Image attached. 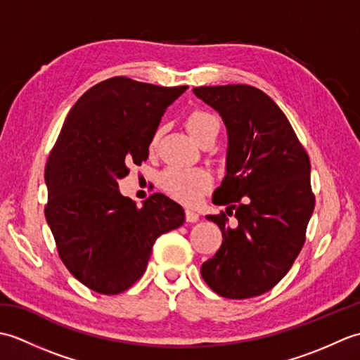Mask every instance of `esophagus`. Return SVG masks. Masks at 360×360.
I'll return each mask as SVG.
<instances>
[{"instance_id":"obj_1","label":"esophagus","mask_w":360,"mask_h":360,"mask_svg":"<svg viewBox=\"0 0 360 360\" xmlns=\"http://www.w3.org/2000/svg\"><path fill=\"white\" fill-rule=\"evenodd\" d=\"M198 219H200V215H198L196 212L186 210V221H187V223H196Z\"/></svg>"}]
</instances>
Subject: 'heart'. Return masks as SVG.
Here are the masks:
<instances>
[{"label":"heart","mask_w":360,"mask_h":360,"mask_svg":"<svg viewBox=\"0 0 360 360\" xmlns=\"http://www.w3.org/2000/svg\"><path fill=\"white\" fill-rule=\"evenodd\" d=\"M187 131L192 134L198 143H204L210 137L219 133V120L205 110H193L186 119ZM160 131L153 136L150 150L155 151L159 142ZM212 176L202 168H167L159 178V186L164 192L186 205H195L201 201V198L212 188Z\"/></svg>","instance_id":"1"}]
</instances>
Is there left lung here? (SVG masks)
I'll return each instance as SVG.
<instances>
[{
  "mask_svg": "<svg viewBox=\"0 0 360 360\" xmlns=\"http://www.w3.org/2000/svg\"><path fill=\"white\" fill-rule=\"evenodd\" d=\"M215 108L229 133L227 173L213 202L227 213L209 215L223 243L201 266L221 297L250 298L271 290L292 267L307 241L316 204L311 162L278 105L250 85L193 88ZM237 221L228 224L226 215Z\"/></svg>",
  "mask_w": 360,
  "mask_h": 360,
  "instance_id": "obj_1",
  "label": "left lung"
}]
</instances>
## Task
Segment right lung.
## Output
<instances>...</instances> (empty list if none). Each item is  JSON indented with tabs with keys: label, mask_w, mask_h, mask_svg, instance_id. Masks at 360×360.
I'll list each match as a JSON object with an SVG mask.
<instances>
[{
	"label": "right lung",
	"mask_w": 360,
	"mask_h": 360,
	"mask_svg": "<svg viewBox=\"0 0 360 360\" xmlns=\"http://www.w3.org/2000/svg\"><path fill=\"white\" fill-rule=\"evenodd\" d=\"M186 89L128 77L97 83L75 102L49 153L46 221L68 271L98 294L131 288L155 241L184 223L170 198L155 193L137 207L117 181L147 160L160 117Z\"/></svg>",
	"instance_id": "obj_1"
}]
</instances>
